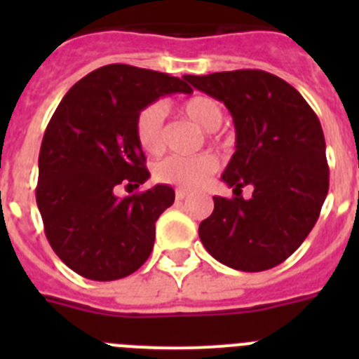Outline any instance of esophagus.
I'll return each instance as SVG.
<instances>
[{"label":"esophagus","instance_id":"1","mask_svg":"<svg viewBox=\"0 0 359 359\" xmlns=\"http://www.w3.org/2000/svg\"><path fill=\"white\" fill-rule=\"evenodd\" d=\"M189 198V192H185V190H176V199L177 201H183V199Z\"/></svg>","mask_w":359,"mask_h":359}]
</instances>
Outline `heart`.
Here are the masks:
<instances>
[{
    "label": "heart",
    "mask_w": 359,
    "mask_h": 359,
    "mask_svg": "<svg viewBox=\"0 0 359 359\" xmlns=\"http://www.w3.org/2000/svg\"><path fill=\"white\" fill-rule=\"evenodd\" d=\"M182 115L196 122L205 131H215L224 118L223 107L215 98L207 95H196L187 98L180 106ZM136 142L147 154H160L167 145L165 133V107L152 102L138 111L135 120ZM217 170V158L210 152L198 156H169L154 165V177L161 183L194 190L207 183L208 177Z\"/></svg>",
    "instance_id": "heart-1"
}]
</instances>
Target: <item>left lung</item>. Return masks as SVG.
<instances>
[{
  "label": "left lung",
  "mask_w": 359,
  "mask_h": 359,
  "mask_svg": "<svg viewBox=\"0 0 359 359\" xmlns=\"http://www.w3.org/2000/svg\"><path fill=\"white\" fill-rule=\"evenodd\" d=\"M233 116L236 152L223 180L233 198H214L199 239L215 261L241 271L284 262L315 226L329 190L318 116L293 86L262 69L187 75ZM252 184L250 200L240 196Z\"/></svg>",
  "instance_id": "1"
}]
</instances>
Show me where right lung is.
Listing matches in <instances>:
<instances>
[{
	"label": "right lung",
	"mask_w": 359,
	"mask_h": 359,
	"mask_svg": "<svg viewBox=\"0 0 359 359\" xmlns=\"http://www.w3.org/2000/svg\"><path fill=\"white\" fill-rule=\"evenodd\" d=\"M187 79L129 65L88 73L57 106L39 151L37 207L57 257L81 277L116 280L149 259L156 221L174 203L169 185L128 198L116 187L149 180L136 142L142 107L170 93H192Z\"/></svg>",
	"instance_id": "1"
}]
</instances>
